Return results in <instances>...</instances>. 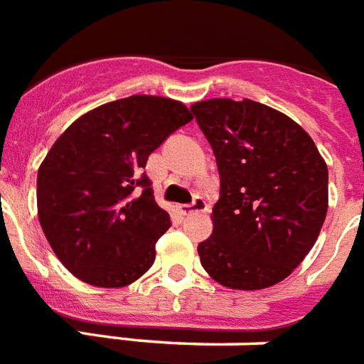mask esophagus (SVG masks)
<instances>
[{"label": "esophagus", "instance_id": "34e87169", "mask_svg": "<svg viewBox=\"0 0 364 364\" xmlns=\"http://www.w3.org/2000/svg\"><path fill=\"white\" fill-rule=\"evenodd\" d=\"M206 210H208V205H206V200L199 196L191 200L190 205L180 206V212H182L184 216H188V214H196V212H206Z\"/></svg>", "mask_w": 364, "mask_h": 364}]
</instances>
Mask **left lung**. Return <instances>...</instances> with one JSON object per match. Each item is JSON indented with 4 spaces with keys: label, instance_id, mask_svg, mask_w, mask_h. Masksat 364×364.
<instances>
[{
    "label": "left lung",
    "instance_id": "8db88e82",
    "mask_svg": "<svg viewBox=\"0 0 364 364\" xmlns=\"http://www.w3.org/2000/svg\"><path fill=\"white\" fill-rule=\"evenodd\" d=\"M220 173L212 235L200 264L225 287L282 282L318 240L329 206V171L297 122L257 101L191 105Z\"/></svg>",
    "mask_w": 364,
    "mask_h": 364
}]
</instances>
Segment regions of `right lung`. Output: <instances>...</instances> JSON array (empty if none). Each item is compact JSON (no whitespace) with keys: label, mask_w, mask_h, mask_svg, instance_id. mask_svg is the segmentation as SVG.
Segmentation results:
<instances>
[{"label":"right lung","mask_w":364,"mask_h":364,"mask_svg":"<svg viewBox=\"0 0 364 364\" xmlns=\"http://www.w3.org/2000/svg\"><path fill=\"white\" fill-rule=\"evenodd\" d=\"M193 120L184 103L158 95L110 101L75 120L37 173L46 240L73 276L124 287L156 259L171 218L154 199L148 156Z\"/></svg>","instance_id":"obj_1"}]
</instances>
